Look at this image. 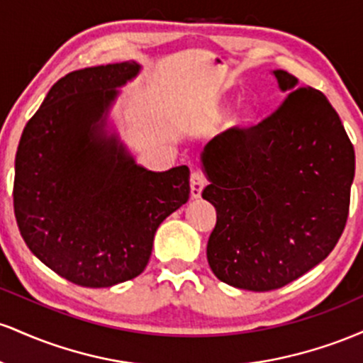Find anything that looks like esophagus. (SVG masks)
I'll return each instance as SVG.
<instances>
[{
  "label": "esophagus",
  "instance_id": "34e87169",
  "mask_svg": "<svg viewBox=\"0 0 363 363\" xmlns=\"http://www.w3.org/2000/svg\"><path fill=\"white\" fill-rule=\"evenodd\" d=\"M189 184H191V198L193 199L201 198L203 189H205V186H206L205 176H203L201 172H198V170H194V172L191 174Z\"/></svg>",
  "mask_w": 363,
  "mask_h": 363
}]
</instances>
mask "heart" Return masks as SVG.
Here are the masks:
<instances>
[{"mask_svg": "<svg viewBox=\"0 0 363 363\" xmlns=\"http://www.w3.org/2000/svg\"><path fill=\"white\" fill-rule=\"evenodd\" d=\"M232 109V101L227 97L216 99L215 102H211V106L208 107L205 114V124L206 126H218L220 123H223L225 118L228 116V112ZM256 121V111H254L252 104L244 102L234 111V114L230 116V126L235 129H245Z\"/></svg>", "mask_w": 363, "mask_h": 363, "instance_id": "obj_1", "label": "heart"}]
</instances>
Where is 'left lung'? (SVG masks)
<instances>
[{"instance_id":"left-lung-1","label":"left lung","mask_w":363,"mask_h":363,"mask_svg":"<svg viewBox=\"0 0 363 363\" xmlns=\"http://www.w3.org/2000/svg\"><path fill=\"white\" fill-rule=\"evenodd\" d=\"M285 102L249 129L215 136L201 155L216 210L206 257L218 280L268 291L335 249L348 218L355 152L319 90L274 69Z\"/></svg>"}]
</instances>
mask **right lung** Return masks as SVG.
<instances>
[{
  "mask_svg": "<svg viewBox=\"0 0 363 363\" xmlns=\"http://www.w3.org/2000/svg\"><path fill=\"white\" fill-rule=\"evenodd\" d=\"M136 61L57 80L25 126L15 157L13 208L25 244L48 268L90 289L138 277L158 225L189 199V169L136 164L109 112Z\"/></svg>",
  "mask_w": 363,
  "mask_h": 363,
  "instance_id": "add662e5",
  "label": "right lung"
}]
</instances>
